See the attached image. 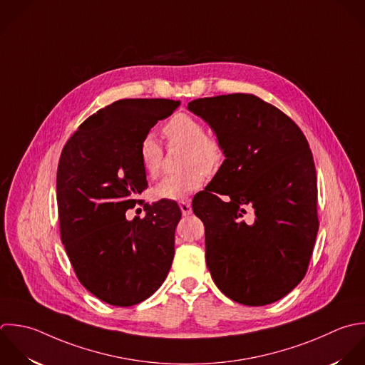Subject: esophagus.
<instances>
[{
    "mask_svg": "<svg viewBox=\"0 0 365 365\" xmlns=\"http://www.w3.org/2000/svg\"><path fill=\"white\" fill-rule=\"evenodd\" d=\"M179 207H180V210H182V215H183V216H189V215L192 213V205H190V202H189V200H183V202H180V203H179Z\"/></svg>",
    "mask_w": 365,
    "mask_h": 365,
    "instance_id": "1",
    "label": "esophagus"
}]
</instances>
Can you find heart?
I'll use <instances>...</instances> for the list:
<instances>
[{
    "label": "heart",
    "mask_w": 365,
    "mask_h": 365,
    "mask_svg": "<svg viewBox=\"0 0 365 365\" xmlns=\"http://www.w3.org/2000/svg\"><path fill=\"white\" fill-rule=\"evenodd\" d=\"M169 145L183 146L182 172L166 176L155 186V195L166 200H183L205 182V173H215L223 160V146L213 135H206L203 125L187 113H178L162 129ZM139 160L145 173L155 179L162 168V148L152 135L139 145Z\"/></svg>",
    "instance_id": "obj_1"
}]
</instances>
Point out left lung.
<instances>
[{
	"label": "left lung",
	"instance_id": "8db88e82",
	"mask_svg": "<svg viewBox=\"0 0 365 365\" xmlns=\"http://www.w3.org/2000/svg\"><path fill=\"white\" fill-rule=\"evenodd\" d=\"M187 109L209 123L226 158L192 202L212 279L240 304L274 303L306 276L317 237L309 142L294 120L252 93L200 98Z\"/></svg>",
	"mask_w": 365,
	"mask_h": 365
}]
</instances>
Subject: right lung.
Segmentation results:
<instances>
[{
	"mask_svg": "<svg viewBox=\"0 0 365 365\" xmlns=\"http://www.w3.org/2000/svg\"><path fill=\"white\" fill-rule=\"evenodd\" d=\"M180 105L172 99H120L89 116L62 149L56 172L61 240L81 284L99 300L135 306L165 282L182 212L175 200L125 213L146 187L139 145Z\"/></svg>",
	"mask_w": 365,
	"mask_h": 365,
	"instance_id": "right-lung-1",
	"label": "right lung"
}]
</instances>
